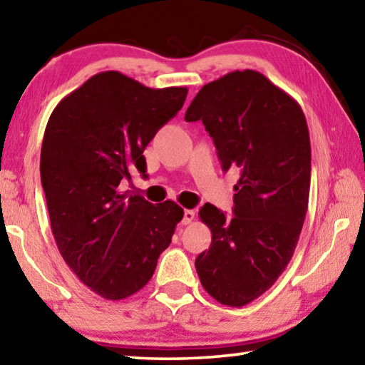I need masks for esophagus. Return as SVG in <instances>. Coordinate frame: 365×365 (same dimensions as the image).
Returning a JSON list of instances; mask_svg holds the SVG:
<instances>
[{
	"label": "esophagus",
	"instance_id": "34e87169",
	"mask_svg": "<svg viewBox=\"0 0 365 365\" xmlns=\"http://www.w3.org/2000/svg\"><path fill=\"white\" fill-rule=\"evenodd\" d=\"M195 217H196V214H195V211H191V209H187V211L183 212V224L187 225V224H191V222L195 220Z\"/></svg>",
	"mask_w": 365,
	"mask_h": 365
}]
</instances>
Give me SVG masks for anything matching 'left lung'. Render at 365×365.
Wrapping results in <instances>:
<instances>
[{
  "mask_svg": "<svg viewBox=\"0 0 365 365\" xmlns=\"http://www.w3.org/2000/svg\"><path fill=\"white\" fill-rule=\"evenodd\" d=\"M185 120L205 123L222 169H240L233 217L201 207L212 242L195 265L215 301L242 307L274 285L298 245L311 187L306 117L288 93L246 69L202 86Z\"/></svg>",
  "mask_w": 365,
  "mask_h": 365,
  "instance_id": "8db88e82",
  "label": "left lung"
}]
</instances>
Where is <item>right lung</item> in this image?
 <instances>
[{
    "instance_id": "right-lung-1",
    "label": "right lung",
    "mask_w": 365,
    "mask_h": 365,
    "mask_svg": "<svg viewBox=\"0 0 365 365\" xmlns=\"http://www.w3.org/2000/svg\"><path fill=\"white\" fill-rule=\"evenodd\" d=\"M187 86L148 88L100 72L61 100L41 143L40 175L51 230L66 264L104 299H123L151 280L183 209L120 191L146 172L145 148L182 109Z\"/></svg>"
}]
</instances>
